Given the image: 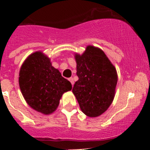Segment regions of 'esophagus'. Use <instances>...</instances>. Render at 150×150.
<instances>
[{
    "label": "esophagus",
    "mask_w": 150,
    "mask_h": 150,
    "mask_svg": "<svg viewBox=\"0 0 150 150\" xmlns=\"http://www.w3.org/2000/svg\"><path fill=\"white\" fill-rule=\"evenodd\" d=\"M69 82L71 83V84H72V86H73V84H74L73 78H69Z\"/></svg>",
    "instance_id": "34e87169"
}]
</instances>
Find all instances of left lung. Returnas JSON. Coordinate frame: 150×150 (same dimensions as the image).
<instances>
[{
    "mask_svg": "<svg viewBox=\"0 0 150 150\" xmlns=\"http://www.w3.org/2000/svg\"><path fill=\"white\" fill-rule=\"evenodd\" d=\"M77 75L72 92L81 110L91 117L104 113L112 102L117 82L115 67L99 48L88 46L82 54H76Z\"/></svg>",
    "mask_w": 150,
    "mask_h": 150,
    "instance_id": "8db88e82",
    "label": "left lung"
}]
</instances>
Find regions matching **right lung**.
I'll use <instances>...</instances> for the list:
<instances>
[{
	"label": "right lung",
	"instance_id": "1",
	"mask_svg": "<svg viewBox=\"0 0 150 150\" xmlns=\"http://www.w3.org/2000/svg\"><path fill=\"white\" fill-rule=\"evenodd\" d=\"M19 83L27 103L45 115L55 111L63 93L72 89L70 82L51 66L49 59L40 51L29 56L23 63Z\"/></svg>",
	"mask_w": 150,
	"mask_h": 150
}]
</instances>
